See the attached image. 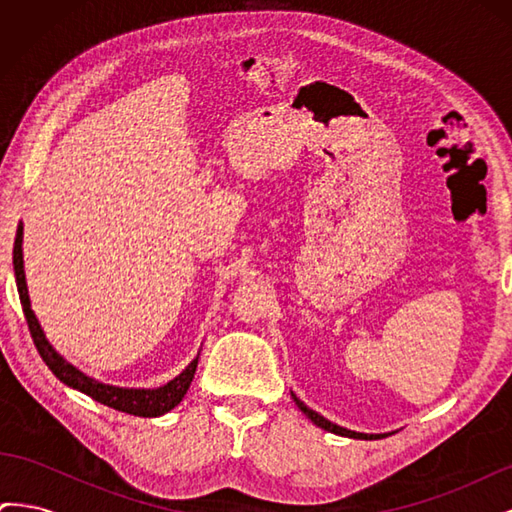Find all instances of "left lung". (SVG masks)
I'll use <instances>...</instances> for the list:
<instances>
[{"mask_svg": "<svg viewBox=\"0 0 512 512\" xmlns=\"http://www.w3.org/2000/svg\"><path fill=\"white\" fill-rule=\"evenodd\" d=\"M292 399H294V404L299 406V410L309 418V421H312L314 425H318V427H322L324 431H331V433H337V436H344V438H356V440H378V438H384L386 433H359V431H350V429H346V427H339V425H335V423H331V421H327V418L324 416H320L318 412H314L312 408H307L303 401L292 393Z\"/></svg>", "mask_w": 512, "mask_h": 512, "instance_id": "8db88e82", "label": "left lung"}]
</instances>
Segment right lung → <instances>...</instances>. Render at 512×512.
Here are the masks:
<instances>
[{"label":"right lung","mask_w":512,"mask_h":512,"mask_svg":"<svg viewBox=\"0 0 512 512\" xmlns=\"http://www.w3.org/2000/svg\"><path fill=\"white\" fill-rule=\"evenodd\" d=\"M12 262H14V277H17V290H19V299L23 305V314L27 320L29 333H32V339L42 356V361L59 378V382H64L66 386H70V389L89 395L91 399H96L98 404H104L108 408L134 414V416H162L168 410H173L183 399V395L188 393L192 378L196 374L198 356L181 371L175 380L166 382L164 386H160V389H123V386L102 384L83 374L81 369H76L49 344V339H46L36 314L32 312V303H29V292L25 282V269H23V224H19L17 228Z\"/></svg>","instance_id":"add662e5"}]
</instances>
